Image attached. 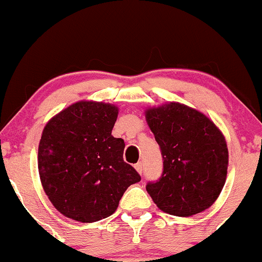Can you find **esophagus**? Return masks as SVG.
<instances>
[{"instance_id":"esophagus-1","label":"esophagus","mask_w":262,"mask_h":262,"mask_svg":"<svg viewBox=\"0 0 262 262\" xmlns=\"http://www.w3.org/2000/svg\"><path fill=\"white\" fill-rule=\"evenodd\" d=\"M135 168H136V171L140 173V175H142V170H143V168H142V162H137V164L135 165Z\"/></svg>"}]
</instances>
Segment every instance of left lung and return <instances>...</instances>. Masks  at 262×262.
<instances>
[{
	"label": "left lung",
	"mask_w": 262,
	"mask_h": 262,
	"mask_svg": "<svg viewBox=\"0 0 262 262\" xmlns=\"http://www.w3.org/2000/svg\"><path fill=\"white\" fill-rule=\"evenodd\" d=\"M145 117L161 148L164 172L146 190L160 210L188 217L209 209L224 187L229 150L206 115L180 102L148 107Z\"/></svg>",
	"instance_id": "left-lung-1"
}]
</instances>
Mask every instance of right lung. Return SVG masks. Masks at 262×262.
Masks as SVG:
<instances>
[{
    "label": "right lung",
    "instance_id": "add662e5",
    "mask_svg": "<svg viewBox=\"0 0 262 262\" xmlns=\"http://www.w3.org/2000/svg\"><path fill=\"white\" fill-rule=\"evenodd\" d=\"M117 115L112 103L78 101L55 115L42 131L41 184L66 217L86 224L108 217L127 187L141 180L123 161V140L111 135Z\"/></svg>",
    "mask_w": 262,
    "mask_h": 262
}]
</instances>
